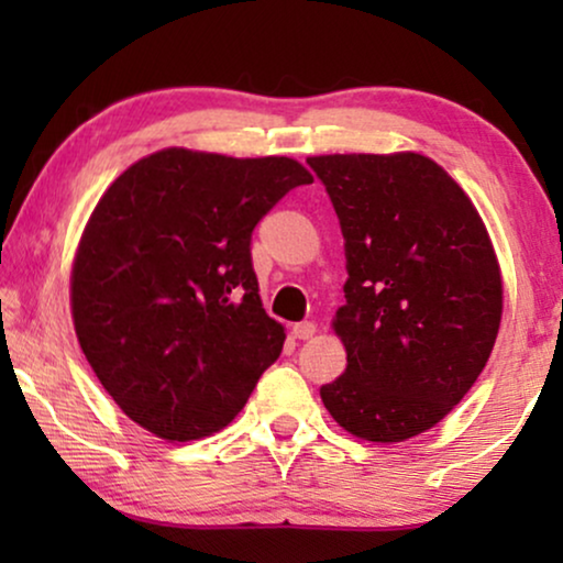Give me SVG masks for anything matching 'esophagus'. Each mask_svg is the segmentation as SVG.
Returning a JSON list of instances; mask_svg holds the SVG:
<instances>
[{"instance_id":"obj_1","label":"esophagus","mask_w":563,"mask_h":563,"mask_svg":"<svg viewBox=\"0 0 563 563\" xmlns=\"http://www.w3.org/2000/svg\"><path fill=\"white\" fill-rule=\"evenodd\" d=\"M314 333H318V325H314V322H310V320L291 325V335L299 338V341H310Z\"/></svg>"}]
</instances>
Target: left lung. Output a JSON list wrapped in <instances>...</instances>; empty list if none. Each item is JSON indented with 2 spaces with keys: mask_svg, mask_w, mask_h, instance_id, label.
I'll list each match as a JSON object with an SVG mask.
<instances>
[{
  "mask_svg": "<svg viewBox=\"0 0 563 563\" xmlns=\"http://www.w3.org/2000/svg\"><path fill=\"white\" fill-rule=\"evenodd\" d=\"M341 222L349 366L320 397L374 443L433 428L479 379L503 318L487 228L464 189L420 153L307 158Z\"/></svg>",
  "mask_w": 563,
  "mask_h": 563,
  "instance_id": "obj_1",
  "label": "left lung"
}]
</instances>
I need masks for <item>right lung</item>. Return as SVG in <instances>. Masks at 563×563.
Listing matches in <instances>:
<instances>
[{
	"label": "right lung",
	"mask_w": 563,
	"mask_h": 563,
	"mask_svg": "<svg viewBox=\"0 0 563 563\" xmlns=\"http://www.w3.org/2000/svg\"><path fill=\"white\" fill-rule=\"evenodd\" d=\"M291 158L166 148L112 181L71 272L81 351L120 410L166 441L225 428L279 358L251 238L289 189Z\"/></svg>",
	"instance_id": "right-lung-1"
}]
</instances>
